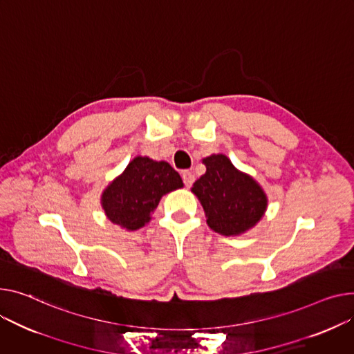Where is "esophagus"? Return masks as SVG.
<instances>
[{
	"mask_svg": "<svg viewBox=\"0 0 354 354\" xmlns=\"http://www.w3.org/2000/svg\"><path fill=\"white\" fill-rule=\"evenodd\" d=\"M182 179H183L185 186H186V187H189V186L194 183L195 176H194V174H192V172H189V171H183V172H182Z\"/></svg>",
	"mask_w": 354,
	"mask_h": 354,
	"instance_id": "esophagus-1",
	"label": "esophagus"
}]
</instances>
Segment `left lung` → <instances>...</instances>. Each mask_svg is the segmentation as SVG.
Instances as JSON below:
<instances>
[{"mask_svg":"<svg viewBox=\"0 0 354 354\" xmlns=\"http://www.w3.org/2000/svg\"><path fill=\"white\" fill-rule=\"evenodd\" d=\"M202 162L206 172L191 191L203 206L209 227L232 236L246 232L261 221L268 199L256 180L239 172L225 155H210Z\"/></svg>","mask_w":354,"mask_h":354,"instance_id":"8db88e82","label":"left lung"}]
</instances>
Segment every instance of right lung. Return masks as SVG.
<instances>
[{
	"mask_svg": "<svg viewBox=\"0 0 354 354\" xmlns=\"http://www.w3.org/2000/svg\"><path fill=\"white\" fill-rule=\"evenodd\" d=\"M182 186L179 174L168 162L136 156L105 189L102 207L112 223L136 230L149 222L165 194Z\"/></svg>",
	"mask_w": 354,
	"mask_h": 354,
	"instance_id": "right-lung-1",
	"label": "right lung"
}]
</instances>
